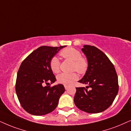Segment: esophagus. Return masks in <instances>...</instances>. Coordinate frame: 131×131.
<instances>
[{
	"instance_id": "esophagus-1",
	"label": "esophagus",
	"mask_w": 131,
	"mask_h": 131,
	"mask_svg": "<svg viewBox=\"0 0 131 131\" xmlns=\"http://www.w3.org/2000/svg\"><path fill=\"white\" fill-rule=\"evenodd\" d=\"M69 86H64V88H65L66 90H68V89Z\"/></svg>"
}]
</instances>
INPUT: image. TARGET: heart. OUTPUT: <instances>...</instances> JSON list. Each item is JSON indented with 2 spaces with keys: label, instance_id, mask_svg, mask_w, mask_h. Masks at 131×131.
I'll use <instances>...</instances> for the list:
<instances>
[{
  "label": "heart",
  "instance_id": "heart-1",
  "mask_svg": "<svg viewBox=\"0 0 131 131\" xmlns=\"http://www.w3.org/2000/svg\"><path fill=\"white\" fill-rule=\"evenodd\" d=\"M59 55L63 59L69 60L73 62L72 70L77 71L80 74H86L88 70L89 61L86 57L82 56L81 53L76 48L68 47L61 50ZM50 68L52 72L58 74L60 71V63L57 57H53L50 61ZM78 78L77 72L62 73L57 76V81L64 86H69Z\"/></svg>",
  "mask_w": 131,
  "mask_h": 131
}]
</instances>
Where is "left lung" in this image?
<instances>
[{"label": "left lung", "mask_w": 131, "mask_h": 131, "mask_svg": "<svg viewBox=\"0 0 131 131\" xmlns=\"http://www.w3.org/2000/svg\"><path fill=\"white\" fill-rule=\"evenodd\" d=\"M83 47L82 51L89 61V68L78 82L88 86L76 88L74 103L86 113H101L113 104L118 93L117 75L112 62L102 51L89 45Z\"/></svg>", "instance_id": "obj_1"}]
</instances>
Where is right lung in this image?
Listing matches in <instances>:
<instances>
[{"label":"right lung","mask_w":131,"mask_h":131,"mask_svg":"<svg viewBox=\"0 0 131 131\" xmlns=\"http://www.w3.org/2000/svg\"><path fill=\"white\" fill-rule=\"evenodd\" d=\"M64 47L41 46L21 64L17 72L15 91L21 107L29 114L42 116L57 107L65 89L61 84L48 86L56 80L49 63L52 57Z\"/></svg>","instance_id":"obj_1"}]
</instances>
